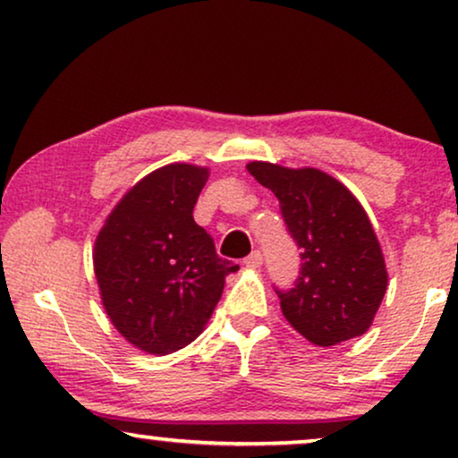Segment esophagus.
<instances>
[{"mask_svg": "<svg viewBox=\"0 0 458 458\" xmlns=\"http://www.w3.org/2000/svg\"><path fill=\"white\" fill-rule=\"evenodd\" d=\"M243 265H246L248 268H260L262 267V254L259 252V250H254V252L250 254L246 260H243Z\"/></svg>", "mask_w": 458, "mask_h": 458, "instance_id": "esophagus-1", "label": "esophagus"}]
</instances>
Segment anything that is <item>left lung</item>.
I'll list each match as a JSON object with an SVG mask.
<instances>
[{
  "label": "left lung",
  "instance_id": "obj_1",
  "mask_svg": "<svg viewBox=\"0 0 458 458\" xmlns=\"http://www.w3.org/2000/svg\"><path fill=\"white\" fill-rule=\"evenodd\" d=\"M250 174L279 199L302 268L279 293L287 323L315 346L329 348L371 327L387 290L379 240L354 193L318 168L248 162Z\"/></svg>",
  "mask_w": 458,
  "mask_h": 458
}]
</instances>
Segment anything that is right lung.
Returning <instances> with one entry per match:
<instances>
[{"mask_svg":"<svg viewBox=\"0 0 458 458\" xmlns=\"http://www.w3.org/2000/svg\"><path fill=\"white\" fill-rule=\"evenodd\" d=\"M206 166L174 162L124 193L93 248L99 296L118 334L141 352L165 356L202 334L237 265L216 254L193 221Z\"/></svg>","mask_w":458,"mask_h":458,"instance_id":"obj_1","label":"right lung"}]
</instances>
